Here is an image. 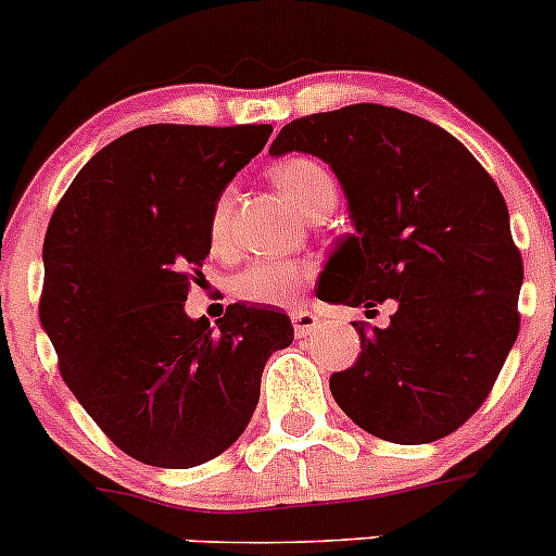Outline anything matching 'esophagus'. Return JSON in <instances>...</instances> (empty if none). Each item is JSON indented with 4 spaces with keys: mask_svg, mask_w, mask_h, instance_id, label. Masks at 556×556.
I'll use <instances>...</instances> for the list:
<instances>
[{
    "mask_svg": "<svg viewBox=\"0 0 556 556\" xmlns=\"http://www.w3.org/2000/svg\"><path fill=\"white\" fill-rule=\"evenodd\" d=\"M290 320H293V328H295V337H309L312 331L317 328V323H320V315L312 309H293L290 312Z\"/></svg>",
    "mask_w": 556,
    "mask_h": 556,
    "instance_id": "34e87169",
    "label": "esophagus"
}]
</instances>
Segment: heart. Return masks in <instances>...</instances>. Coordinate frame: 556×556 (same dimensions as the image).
I'll return each instance as SVG.
<instances>
[{"label":"heart","instance_id":"heart-1","mask_svg":"<svg viewBox=\"0 0 556 556\" xmlns=\"http://www.w3.org/2000/svg\"><path fill=\"white\" fill-rule=\"evenodd\" d=\"M274 185L304 217L317 212H331L337 203V179L323 163L309 157H288L271 168ZM230 214H233V192L223 190L208 217V239L217 252L230 241ZM309 279V266L295 261H257L241 268L230 282L236 299L250 304L285 306L301 293Z\"/></svg>","mask_w":556,"mask_h":556}]
</instances>
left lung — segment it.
Instances as JSON below:
<instances>
[{"label":"left lung","mask_w":556,"mask_h":556,"mask_svg":"<svg viewBox=\"0 0 556 556\" xmlns=\"http://www.w3.org/2000/svg\"><path fill=\"white\" fill-rule=\"evenodd\" d=\"M315 154L348 198L317 295L375 309L353 323L361 355L331 393L364 432L399 445L448 438L492 391L516 337L521 255L508 206L483 165L438 124L375 102L312 113L279 129L268 154Z\"/></svg>","instance_id":"1"}]
</instances>
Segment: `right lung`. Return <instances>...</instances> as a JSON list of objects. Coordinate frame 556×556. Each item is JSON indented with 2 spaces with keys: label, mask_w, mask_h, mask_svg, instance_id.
Returning a JSON list of instances; mask_svg holds the SVG:
<instances>
[{
  "label": "right lung",
  "mask_w": 556,
  "mask_h": 556,
  "mask_svg": "<svg viewBox=\"0 0 556 556\" xmlns=\"http://www.w3.org/2000/svg\"><path fill=\"white\" fill-rule=\"evenodd\" d=\"M271 124H149L94 154L42 244L40 323L59 371L132 459L187 470L241 438L290 317L230 304L217 328L185 312L212 252L208 217Z\"/></svg>",
  "instance_id": "1"
}]
</instances>
